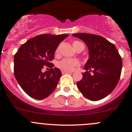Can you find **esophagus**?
Masks as SVG:
<instances>
[{
  "instance_id": "34e87169",
  "label": "esophagus",
  "mask_w": 132,
  "mask_h": 132,
  "mask_svg": "<svg viewBox=\"0 0 132 132\" xmlns=\"http://www.w3.org/2000/svg\"><path fill=\"white\" fill-rule=\"evenodd\" d=\"M71 71H62V74H66V73H70Z\"/></svg>"
}]
</instances>
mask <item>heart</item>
Returning a JSON list of instances; mask_svg holds the SVG:
<instances>
[{"mask_svg": "<svg viewBox=\"0 0 132 132\" xmlns=\"http://www.w3.org/2000/svg\"><path fill=\"white\" fill-rule=\"evenodd\" d=\"M83 45L81 42L78 41H73L72 45L73 47L75 50L79 48L80 45ZM60 52V46H58L55 49V54L59 55ZM57 67L59 69H61L62 71H71L73 70V69L75 67H78L80 66V62L77 59H69V58H64L58 62L57 64Z\"/></svg>", "mask_w": 132, "mask_h": 132, "instance_id": "b5f03b06", "label": "heart"}]
</instances>
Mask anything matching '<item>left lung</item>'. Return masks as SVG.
<instances>
[{
  "label": "left lung",
  "instance_id": "8db88e82",
  "mask_svg": "<svg viewBox=\"0 0 132 132\" xmlns=\"http://www.w3.org/2000/svg\"><path fill=\"white\" fill-rule=\"evenodd\" d=\"M73 36L85 42L89 49V59L77 82L82 94L91 101L105 98L115 89L122 70V59L114 44L100 36L86 33Z\"/></svg>",
  "mask_w": 132,
  "mask_h": 132
}]
</instances>
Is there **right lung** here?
Returning <instances> with one entry per match:
<instances>
[{"instance_id":"right-lung-1","label":"right lung","mask_w":132,"mask_h":132,"mask_svg":"<svg viewBox=\"0 0 132 132\" xmlns=\"http://www.w3.org/2000/svg\"><path fill=\"white\" fill-rule=\"evenodd\" d=\"M68 34H41L22 45L14 57V74L22 89L29 96L43 100L56 88L61 71L51 62L56 48ZM45 65L50 71H41Z\"/></svg>"}]
</instances>
